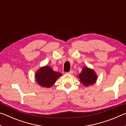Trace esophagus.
Returning <instances> with one entry per match:
<instances>
[{"label":"esophagus","mask_w":126,"mask_h":126,"mask_svg":"<svg viewBox=\"0 0 126 126\" xmlns=\"http://www.w3.org/2000/svg\"><path fill=\"white\" fill-rule=\"evenodd\" d=\"M67 73H68V74H72L73 73V71H72V70H71V71H70L69 72H68Z\"/></svg>","instance_id":"esophagus-1"}]
</instances>
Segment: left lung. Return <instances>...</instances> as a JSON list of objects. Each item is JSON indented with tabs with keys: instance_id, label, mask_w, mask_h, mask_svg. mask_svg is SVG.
Masks as SVG:
<instances>
[{
	"instance_id": "left-lung-1",
	"label": "left lung",
	"mask_w": 126,
	"mask_h": 126,
	"mask_svg": "<svg viewBox=\"0 0 126 126\" xmlns=\"http://www.w3.org/2000/svg\"><path fill=\"white\" fill-rule=\"evenodd\" d=\"M78 77L80 79V82L83 86L88 87L95 83L97 76L93 69L88 67H84L83 68L82 72L79 74Z\"/></svg>"
}]
</instances>
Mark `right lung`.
<instances>
[{
    "instance_id": "right-lung-1",
    "label": "right lung",
    "mask_w": 126,
    "mask_h": 126,
    "mask_svg": "<svg viewBox=\"0 0 126 126\" xmlns=\"http://www.w3.org/2000/svg\"><path fill=\"white\" fill-rule=\"evenodd\" d=\"M59 72L53 71L49 66H44L39 68L35 74V80L38 84L43 87L49 88L53 86L55 81L62 76Z\"/></svg>"
}]
</instances>
